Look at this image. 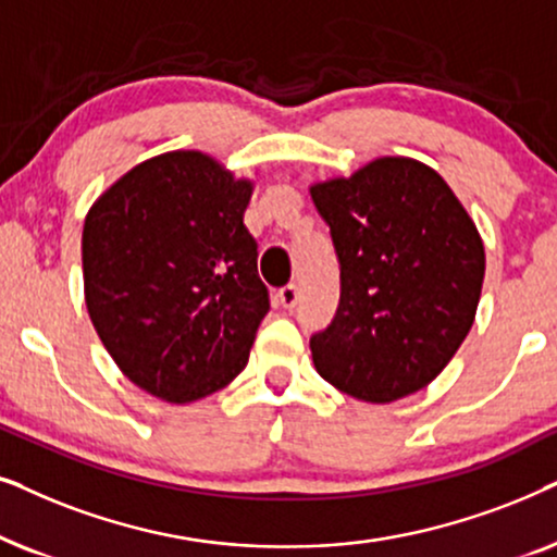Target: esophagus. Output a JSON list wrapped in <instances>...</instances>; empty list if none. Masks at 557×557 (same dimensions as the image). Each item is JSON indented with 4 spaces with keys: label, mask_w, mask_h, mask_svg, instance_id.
<instances>
[{
    "label": "esophagus",
    "mask_w": 557,
    "mask_h": 557,
    "mask_svg": "<svg viewBox=\"0 0 557 557\" xmlns=\"http://www.w3.org/2000/svg\"><path fill=\"white\" fill-rule=\"evenodd\" d=\"M298 300H300V290H298V285H285V287H280L277 290V302L280 306H283L285 310H293L295 306H298Z\"/></svg>",
    "instance_id": "34e87169"
}]
</instances>
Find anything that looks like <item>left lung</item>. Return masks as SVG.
<instances>
[{"label":"left lung","mask_w":557,"mask_h":557,"mask_svg":"<svg viewBox=\"0 0 557 557\" xmlns=\"http://www.w3.org/2000/svg\"><path fill=\"white\" fill-rule=\"evenodd\" d=\"M341 270L333 321L310 336L318 374L364 403L430 384L469 336L484 244L446 181L410 158H382L310 188Z\"/></svg>","instance_id":"left-lung-1"}]
</instances>
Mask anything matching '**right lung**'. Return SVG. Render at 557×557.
Masks as SVG:
<instances>
[{"mask_svg":"<svg viewBox=\"0 0 557 557\" xmlns=\"http://www.w3.org/2000/svg\"><path fill=\"white\" fill-rule=\"evenodd\" d=\"M251 185L201 152L132 168L84 224L86 308L137 387L193 403L247 367L270 310L257 242L244 226Z\"/></svg>","mask_w":557,"mask_h":557,"instance_id":"obj_1","label":"right lung"}]
</instances>
